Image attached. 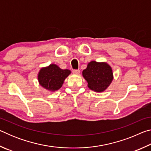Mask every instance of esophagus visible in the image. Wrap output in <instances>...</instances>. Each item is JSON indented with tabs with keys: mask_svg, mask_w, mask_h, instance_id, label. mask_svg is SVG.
<instances>
[{
	"mask_svg": "<svg viewBox=\"0 0 151 151\" xmlns=\"http://www.w3.org/2000/svg\"><path fill=\"white\" fill-rule=\"evenodd\" d=\"M73 73L75 74V75H79V74H80V70H77V69L73 70Z\"/></svg>",
	"mask_w": 151,
	"mask_h": 151,
	"instance_id": "esophagus-1",
	"label": "esophagus"
}]
</instances>
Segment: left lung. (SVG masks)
<instances>
[{"label": "left lung", "mask_w": 151, "mask_h": 151, "mask_svg": "<svg viewBox=\"0 0 151 151\" xmlns=\"http://www.w3.org/2000/svg\"><path fill=\"white\" fill-rule=\"evenodd\" d=\"M83 76L88 83V87L92 91L101 93L105 91L113 80L111 66L105 62L91 61L86 69L83 71Z\"/></svg>", "instance_id": "8db88e82"}]
</instances>
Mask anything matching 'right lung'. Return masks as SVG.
<instances>
[{
  "mask_svg": "<svg viewBox=\"0 0 151 151\" xmlns=\"http://www.w3.org/2000/svg\"><path fill=\"white\" fill-rule=\"evenodd\" d=\"M71 73L68 69H61L55 64L40 68L38 74L39 85L48 91L54 92L60 89L65 78Z\"/></svg>",
  "mask_w": 151,
  "mask_h": 151,
  "instance_id": "1",
  "label": "right lung"
}]
</instances>
